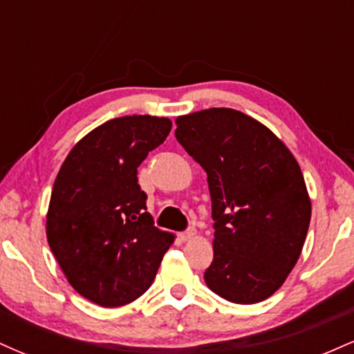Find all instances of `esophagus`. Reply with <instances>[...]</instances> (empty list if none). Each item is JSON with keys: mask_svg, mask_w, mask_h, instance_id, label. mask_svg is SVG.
I'll return each instance as SVG.
<instances>
[{"mask_svg": "<svg viewBox=\"0 0 354 354\" xmlns=\"http://www.w3.org/2000/svg\"><path fill=\"white\" fill-rule=\"evenodd\" d=\"M194 236H196V230L189 228L186 231H183V233H180V238L183 239V241H189V239H193Z\"/></svg>", "mask_w": 354, "mask_h": 354, "instance_id": "esophagus-1", "label": "esophagus"}]
</instances>
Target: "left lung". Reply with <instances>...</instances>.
Returning <instances> with one entry per match:
<instances>
[{"instance_id":"8db88e82","label":"left lung","mask_w":354,"mask_h":354,"mask_svg":"<svg viewBox=\"0 0 354 354\" xmlns=\"http://www.w3.org/2000/svg\"><path fill=\"white\" fill-rule=\"evenodd\" d=\"M178 143L208 174L213 263L205 281L231 303L274 295L291 273L311 219L301 168L254 118L209 108L176 118Z\"/></svg>"}]
</instances>
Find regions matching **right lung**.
<instances>
[{
	"mask_svg": "<svg viewBox=\"0 0 354 354\" xmlns=\"http://www.w3.org/2000/svg\"><path fill=\"white\" fill-rule=\"evenodd\" d=\"M171 131L168 118L109 120L73 146L53 185L46 238L75 291L103 308L151 286L174 234L153 226L138 166Z\"/></svg>",
	"mask_w": 354,
	"mask_h": 354,
	"instance_id": "1",
	"label": "right lung"
}]
</instances>
